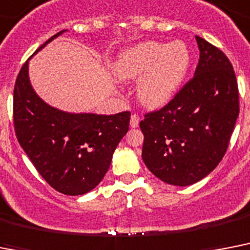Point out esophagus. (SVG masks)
Instances as JSON below:
<instances>
[{
	"instance_id": "obj_1",
	"label": "esophagus",
	"mask_w": 250,
	"mask_h": 250,
	"mask_svg": "<svg viewBox=\"0 0 250 250\" xmlns=\"http://www.w3.org/2000/svg\"><path fill=\"white\" fill-rule=\"evenodd\" d=\"M139 125H140V117L137 114H132L131 121H129V125H131L132 128H136V127H139Z\"/></svg>"
}]
</instances>
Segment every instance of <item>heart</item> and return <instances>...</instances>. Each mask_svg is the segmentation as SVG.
<instances>
[{"label":"heart","instance_id":"b5f03b06","mask_svg":"<svg viewBox=\"0 0 250 250\" xmlns=\"http://www.w3.org/2000/svg\"><path fill=\"white\" fill-rule=\"evenodd\" d=\"M190 65L186 44L141 42L121 51L113 64L119 81H137L136 96L145 107L158 109L173 99Z\"/></svg>","mask_w":250,"mask_h":250}]
</instances>
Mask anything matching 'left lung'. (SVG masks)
<instances>
[{
  "mask_svg": "<svg viewBox=\"0 0 250 250\" xmlns=\"http://www.w3.org/2000/svg\"><path fill=\"white\" fill-rule=\"evenodd\" d=\"M199 64L166 106L145 114L143 160L166 184L188 186L208 176L226 153L239 115V90L230 60L196 36Z\"/></svg>",
  "mask_w": 250,
  "mask_h": 250,
  "instance_id": "1",
  "label": "left lung"
}]
</instances>
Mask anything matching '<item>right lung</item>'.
Returning a JSON list of instances; mask_svg holds the SVG:
<instances>
[{"mask_svg": "<svg viewBox=\"0 0 250 250\" xmlns=\"http://www.w3.org/2000/svg\"><path fill=\"white\" fill-rule=\"evenodd\" d=\"M64 32L52 36L33 55ZM33 55L20 69L14 88L16 137L51 188L65 195H83L104 178L115 147L128 131L131 113H68L46 104L30 84L28 69Z\"/></svg>", "mask_w": 250, "mask_h": 250, "instance_id": "obj_1", "label": "right lung"}]
</instances>
